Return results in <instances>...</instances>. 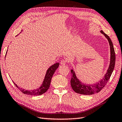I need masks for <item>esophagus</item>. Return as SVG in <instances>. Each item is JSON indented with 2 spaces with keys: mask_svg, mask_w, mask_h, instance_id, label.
Returning a JSON list of instances; mask_svg holds the SVG:
<instances>
[{
  "mask_svg": "<svg viewBox=\"0 0 122 122\" xmlns=\"http://www.w3.org/2000/svg\"><path fill=\"white\" fill-rule=\"evenodd\" d=\"M66 64V61L65 60H62L61 61V65H65Z\"/></svg>",
  "mask_w": 122,
  "mask_h": 122,
  "instance_id": "1",
  "label": "esophagus"
}]
</instances>
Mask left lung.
Here are the masks:
<instances>
[{
    "label": "left lung",
    "instance_id": "left-lung-1",
    "mask_svg": "<svg viewBox=\"0 0 122 122\" xmlns=\"http://www.w3.org/2000/svg\"><path fill=\"white\" fill-rule=\"evenodd\" d=\"M100 32L107 39L109 44L110 57V64L107 70L106 74L104 75V77L101 80H100L99 81L94 84H86L82 83L77 78L73 69H72L71 70V72L72 73V78L71 82H71V86L73 91L78 94L88 95L98 93L105 86L106 84L109 80L113 71L114 65H115L116 55L112 42L111 39L109 37V36L105 34L102 30H101Z\"/></svg>",
    "mask_w": 122,
    "mask_h": 122
}]
</instances>
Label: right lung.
I'll list each match as a JSON object with an SVG mask.
<instances>
[{"instance_id":"obj_1","label":"right lung","mask_w":122,"mask_h":122,"mask_svg":"<svg viewBox=\"0 0 122 122\" xmlns=\"http://www.w3.org/2000/svg\"><path fill=\"white\" fill-rule=\"evenodd\" d=\"M7 52H8V50H7L6 53L5 54V56L6 55ZM59 65H60V62H56L51 66L47 69V72L46 73L45 76L44 77V79L43 81L39 87L36 88V89L31 90H25L23 88H21L20 87L18 86L13 81H12L15 85L16 87L19 89L22 93H23L24 94L28 95H32V96H40L45 93L49 89L50 87V84L51 83V80L52 79V77L54 74L55 71L58 68Z\"/></svg>"}]
</instances>
